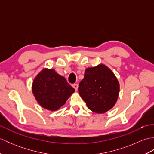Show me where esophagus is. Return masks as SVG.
<instances>
[{"instance_id": "obj_1", "label": "esophagus", "mask_w": 154, "mask_h": 154, "mask_svg": "<svg viewBox=\"0 0 154 154\" xmlns=\"http://www.w3.org/2000/svg\"><path fill=\"white\" fill-rule=\"evenodd\" d=\"M72 87H73L74 89H75V91H77V89H78V85L77 84H73V85H72Z\"/></svg>"}]
</instances>
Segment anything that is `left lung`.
Instances as JSON below:
<instances>
[{"label": "left lung", "instance_id": "left-lung-1", "mask_svg": "<svg viewBox=\"0 0 154 154\" xmlns=\"http://www.w3.org/2000/svg\"><path fill=\"white\" fill-rule=\"evenodd\" d=\"M78 91L89 109L103 114L115 105L119 95L120 84L112 70L100 63L86 69Z\"/></svg>", "mask_w": 154, "mask_h": 154}]
</instances>
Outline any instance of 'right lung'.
Masks as SVG:
<instances>
[{"label":"right lung","mask_w":154,"mask_h":154,"mask_svg":"<svg viewBox=\"0 0 154 154\" xmlns=\"http://www.w3.org/2000/svg\"><path fill=\"white\" fill-rule=\"evenodd\" d=\"M32 93L40 105L55 111L63 106L75 89L54 69L44 68L34 79Z\"/></svg>","instance_id":"add662e5"}]
</instances>
